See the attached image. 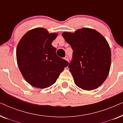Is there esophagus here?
Here are the masks:
<instances>
[{
	"label": "esophagus",
	"mask_w": 123,
	"mask_h": 123,
	"mask_svg": "<svg viewBox=\"0 0 123 123\" xmlns=\"http://www.w3.org/2000/svg\"><path fill=\"white\" fill-rule=\"evenodd\" d=\"M64 59H65V60H67V61H69V58L68 56H65Z\"/></svg>",
	"instance_id": "1"
}]
</instances>
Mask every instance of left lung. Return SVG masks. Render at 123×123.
Wrapping results in <instances>:
<instances>
[{
    "label": "left lung",
    "instance_id": "obj_1",
    "mask_svg": "<svg viewBox=\"0 0 123 123\" xmlns=\"http://www.w3.org/2000/svg\"><path fill=\"white\" fill-rule=\"evenodd\" d=\"M62 36L71 46L73 58L69 64L74 83L82 90L98 88L106 79L111 66V50L102 35L95 30L82 28Z\"/></svg>",
    "mask_w": 123,
    "mask_h": 123
}]
</instances>
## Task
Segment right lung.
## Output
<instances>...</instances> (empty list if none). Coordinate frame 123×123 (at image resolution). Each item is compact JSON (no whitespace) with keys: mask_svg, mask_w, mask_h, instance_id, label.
<instances>
[{"mask_svg":"<svg viewBox=\"0 0 123 123\" xmlns=\"http://www.w3.org/2000/svg\"><path fill=\"white\" fill-rule=\"evenodd\" d=\"M57 33L43 28L28 31L16 50L17 61L25 80L33 87L45 88L53 85L69 63L56 54L51 45Z\"/></svg>","mask_w":123,"mask_h":123,"instance_id":"1","label":"right lung"}]
</instances>
